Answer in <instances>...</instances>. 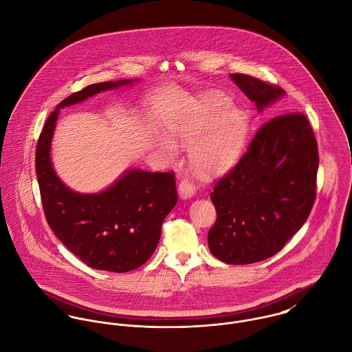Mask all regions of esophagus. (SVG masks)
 Listing matches in <instances>:
<instances>
[{
    "instance_id": "34e87169",
    "label": "esophagus",
    "mask_w": 352,
    "mask_h": 352,
    "mask_svg": "<svg viewBox=\"0 0 352 352\" xmlns=\"http://www.w3.org/2000/svg\"><path fill=\"white\" fill-rule=\"evenodd\" d=\"M194 194H195V187L192 186V183L187 179L182 180V183L179 184V197L183 201H187V199L192 198Z\"/></svg>"
}]
</instances>
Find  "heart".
I'll use <instances>...</instances> for the list:
<instances>
[{"label":"heart","instance_id":"obj_1","mask_svg":"<svg viewBox=\"0 0 352 352\" xmlns=\"http://www.w3.org/2000/svg\"><path fill=\"white\" fill-rule=\"evenodd\" d=\"M250 134V116L219 95H201L190 101L169 123V137L157 138L168 158L179 157V148L190 151L192 168L203 176H217L240 160Z\"/></svg>","mask_w":352,"mask_h":352}]
</instances>
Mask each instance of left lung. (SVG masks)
Instances as JSON below:
<instances>
[{"label":"left lung","instance_id":"1","mask_svg":"<svg viewBox=\"0 0 352 352\" xmlns=\"http://www.w3.org/2000/svg\"><path fill=\"white\" fill-rule=\"evenodd\" d=\"M230 78L258 112L286 96L247 74ZM317 169V142L305 115L282 113L261 126L210 194L217 210L207 236L210 252L228 264H251L280 251L310 214Z\"/></svg>","mask_w":352,"mask_h":352}]
</instances>
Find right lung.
Segmentation results:
<instances>
[{
    "instance_id": "right-lung-1",
    "label": "right lung",
    "mask_w": 352,
    "mask_h": 352,
    "mask_svg": "<svg viewBox=\"0 0 352 352\" xmlns=\"http://www.w3.org/2000/svg\"><path fill=\"white\" fill-rule=\"evenodd\" d=\"M135 80L92 84L58 104L36 146V177L46 219L62 244L87 265L111 272H129L151 258L165 217L177 203L172 173L126 169L100 192H77L56 175L51 144L60 108L119 89Z\"/></svg>"
}]
</instances>
